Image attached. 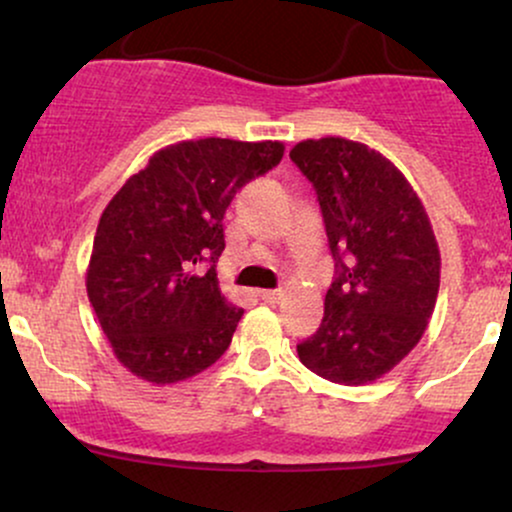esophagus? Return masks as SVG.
<instances>
[{
  "instance_id": "34e87169",
  "label": "esophagus",
  "mask_w": 512,
  "mask_h": 512,
  "mask_svg": "<svg viewBox=\"0 0 512 512\" xmlns=\"http://www.w3.org/2000/svg\"><path fill=\"white\" fill-rule=\"evenodd\" d=\"M281 296H284V293H281L279 289H267V291H260V298L264 303H279L281 301Z\"/></svg>"
}]
</instances>
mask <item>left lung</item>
I'll list each match as a JSON object with an SVG mask.
<instances>
[{"label": "left lung", "mask_w": 512, "mask_h": 512, "mask_svg": "<svg viewBox=\"0 0 512 512\" xmlns=\"http://www.w3.org/2000/svg\"><path fill=\"white\" fill-rule=\"evenodd\" d=\"M289 156L313 182L337 269L325 317L298 358L330 383L368 385L419 344L436 308L431 221L395 163L366 144L305 139Z\"/></svg>", "instance_id": "obj_1"}]
</instances>
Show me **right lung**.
<instances>
[{
    "instance_id": "right-lung-1",
    "label": "right lung",
    "mask_w": 512,
    "mask_h": 512,
    "mask_svg": "<svg viewBox=\"0 0 512 512\" xmlns=\"http://www.w3.org/2000/svg\"><path fill=\"white\" fill-rule=\"evenodd\" d=\"M281 156V142L170 144L110 199L86 291L129 373L154 385L180 383L228 349L243 310L221 296L216 279L223 214L240 187Z\"/></svg>"
}]
</instances>
